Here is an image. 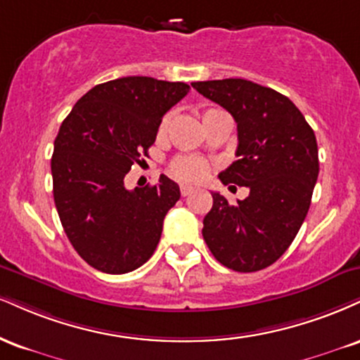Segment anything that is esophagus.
I'll return each mask as SVG.
<instances>
[{
	"label": "esophagus",
	"instance_id": "esophagus-1",
	"mask_svg": "<svg viewBox=\"0 0 360 360\" xmlns=\"http://www.w3.org/2000/svg\"><path fill=\"white\" fill-rule=\"evenodd\" d=\"M193 191H194V188H191V186H186V184L181 186V194H183V196H189Z\"/></svg>",
	"mask_w": 360,
	"mask_h": 360
}]
</instances>
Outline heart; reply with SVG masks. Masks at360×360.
Instances as JSON below:
<instances>
[{
    "instance_id": "1",
    "label": "heart",
    "mask_w": 360,
    "mask_h": 360,
    "mask_svg": "<svg viewBox=\"0 0 360 360\" xmlns=\"http://www.w3.org/2000/svg\"><path fill=\"white\" fill-rule=\"evenodd\" d=\"M210 112V110H207ZM167 127V117L162 119L161 125H159V136L166 132ZM169 172L174 176L176 179L183 181V183H198L210 172V164L205 159L194 158V155H179L169 166Z\"/></svg>"
}]
</instances>
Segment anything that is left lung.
Instances as JSON below:
<instances>
[{
	"label": "left lung",
	"instance_id": "8db88e82",
	"mask_svg": "<svg viewBox=\"0 0 360 360\" xmlns=\"http://www.w3.org/2000/svg\"><path fill=\"white\" fill-rule=\"evenodd\" d=\"M191 85L236 120L238 161L219 179L250 189L236 205L211 193L202 238L229 270H263L287 251L309 213L319 177L317 139L295 103L274 89L245 79Z\"/></svg>",
	"mask_w": 360,
	"mask_h": 360
}]
</instances>
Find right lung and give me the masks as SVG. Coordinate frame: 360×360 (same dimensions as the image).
<instances>
[{"instance_id": "1", "label": "right lung", "mask_w": 360, "mask_h": 360, "mask_svg": "<svg viewBox=\"0 0 360 360\" xmlns=\"http://www.w3.org/2000/svg\"><path fill=\"white\" fill-rule=\"evenodd\" d=\"M189 92L183 82L122 77L95 85L60 125L51 155L53 199L77 253L103 274H129L153 257L179 186L129 191L124 177L154 144L166 112Z\"/></svg>"}]
</instances>
